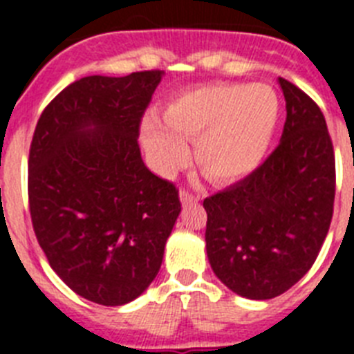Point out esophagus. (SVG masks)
I'll return each mask as SVG.
<instances>
[{
    "instance_id": "esophagus-1",
    "label": "esophagus",
    "mask_w": 354,
    "mask_h": 354,
    "mask_svg": "<svg viewBox=\"0 0 354 354\" xmlns=\"http://www.w3.org/2000/svg\"><path fill=\"white\" fill-rule=\"evenodd\" d=\"M179 195H180V202H183L184 205H186V204H192L193 200H195V196H193L189 192H186V189H180Z\"/></svg>"
}]
</instances>
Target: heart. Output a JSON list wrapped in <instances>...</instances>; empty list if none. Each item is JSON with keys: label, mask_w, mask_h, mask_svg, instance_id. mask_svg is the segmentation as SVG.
<instances>
[{"label": "heart", "mask_w": 354, "mask_h": 354, "mask_svg": "<svg viewBox=\"0 0 354 354\" xmlns=\"http://www.w3.org/2000/svg\"><path fill=\"white\" fill-rule=\"evenodd\" d=\"M280 117V99L264 83H212L175 95L165 120L145 118L142 143L159 175L170 177L189 158L214 183L253 171L268 152Z\"/></svg>", "instance_id": "heart-1"}]
</instances>
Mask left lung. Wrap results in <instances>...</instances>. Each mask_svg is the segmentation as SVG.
Listing matches in <instances>:
<instances>
[{
  "mask_svg": "<svg viewBox=\"0 0 354 354\" xmlns=\"http://www.w3.org/2000/svg\"><path fill=\"white\" fill-rule=\"evenodd\" d=\"M282 138L248 177L204 200L205 248L221 282L243 298H277L312 268L335 200V154L319 106L278 77Z\"/></svg>",
  "mask_w": 354,
  "mask_h": 354,
  "instance_id": "1",
  "label": "left lung"
}]
</instances>
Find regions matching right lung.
<instances>
[{
    "instance_id": "right-lung-1",
    "label": "right lung",
    "mask_w": 354,
    "mask_h": 354,
    "mask_svg": "<svg viewBox=\"0 0 354 354\" xmlns=\"http://www.w3.org/2000/svg\"><path fill=\"white\" fill-rule=\"evenodd\" d=\"M162 71L86 76L37 122L28 159L33 230L81 298L133 301L152 283L180 212L179 189L142 159L140 122Z\"/></svg>"
}]
</instances>
